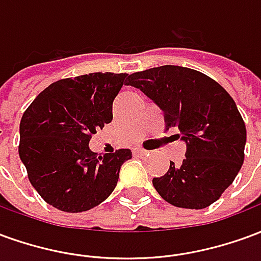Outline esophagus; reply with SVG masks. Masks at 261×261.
<instances>
[{
    "label": "esophagus",
    "instance_id": "esophagus-1",
    "mask_svg": "<svg viewBox=\"0 0 261 261\" xmlns=\"http://www.w3.org/2000/svg\"><path fill=\"white\" fill-rule=\"evenodd\" d=\"M133 153H134V155H138V156H145L148 153V151L142 149V148H134V149H133Z\"/></svg>",
    "mask_w": 261,
    "mask_h": 261
}]
</instances>
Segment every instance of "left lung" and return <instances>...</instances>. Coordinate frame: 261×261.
I'll list each match as a JSON object with an SVG mask.
<instances>
[{
  "label": "left lung",
  "mask_w": 261,
  "mask_h": 261,
  "mask_svg": "<svg viewBox=\"0 0 261 261\" xmlns=\"http://www.w3.org/2000/svg\"><path fill=\"white\" fill-rule=\"evenodd\" d=\"M164 112L165 128H179L186 141L180 166L153 177L159 196L172 205L201 210L235 180L245 159L246 125L235 100L217 81L196 69L162 65L128 75Z\"/></svg>",
  "instance_id": "left-lung-1"
}]
</instances>
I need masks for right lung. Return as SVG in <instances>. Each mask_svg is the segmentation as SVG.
<instances>
[{"instance_id":"add662e5","label":"right lung","mask_w":261,"mask_h":261,"mask_svg":"<svg viewBox=\"0 0 261 261\" xmlns=\"http://www.w3.org/2000/svg\"><path fill=\"white\" fill-rule=\"evenodd\" d=\"M127 74L92 72L48 85L29 105L19 125V156L32 186L64 213H82L106 200L130 149L97 155L96 130L113 119L112 108Z\"/></svg>"}]
</instances>
